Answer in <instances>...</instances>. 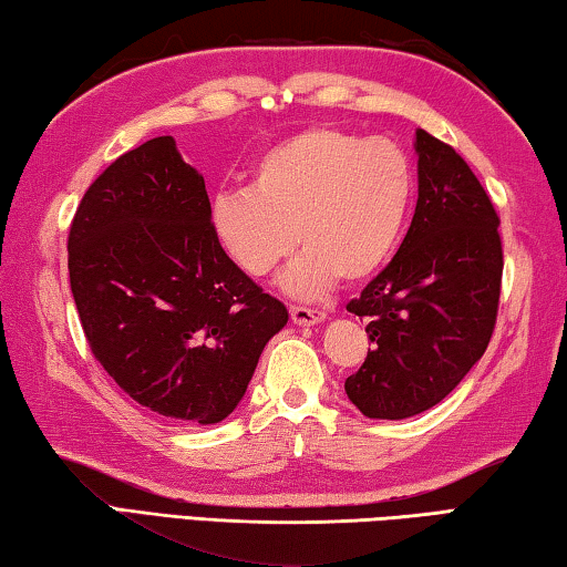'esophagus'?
<instances>
[{"label":"esophagus","instance_id":"esophagus-1","mask_svg":"<svg viewBox=\"0 0 567 567\" xmlns=\"http://www.w3.org/2000/svg\"><path fill=\"white\" fill-rule=\"evenodd\" d=\"M289 313H291V321L296 323V327H317V323L327 319V313L323 311L306 309V306H291Z\"/></svg>","mask_w":567,"mask_h":567}]
</instances>
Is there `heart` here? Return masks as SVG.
<instances>
[{"label": "heart", "mask_w": 567, "mask_h": 567, "mask_svg": "<svg viewBox=\"0 0 567 567\" xmlns=\"http://www.w3.org/2000/svg\"><path fill=\"white\" fill-rule=\"evenodd\" d=\"M414 168L389 137L331 125L293 133L261 153L250 188L218 190L210 226L240 274L264 278L301 246L284 274L296 299L327 291L337 276L361 284L382 271L404 234Z\"/></svg>", "instance_id": "b5f03b06"}]
</instances>
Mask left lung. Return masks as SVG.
Masks as SVG:
<instances>
[{
	"label": "left lung",
	"mask_w": 567,
	"mask_h": 567,
	"mask_svg": "<svg viewBox=\"0 0 567 567\" xmlns=\"http://www.w3.org/2000/svg\"><path fill=\"white\" fill-rule=\"evenodd\" d=\"M420 198L396 256L347 311L374 349L344 389L369 420H406L440 404L485 354L495 331L499 218L454 147L416 130Z\"/></svg>",
	"instance_id": "obj_1"
}]
</instances>
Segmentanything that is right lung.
<instances>
[{
  "mask_svg": "<svg viewBox=\"0 0 567 567\" xmlns=\"http://www.w3.org/2000/svg\"><path fill=\"white\" fill-rule=\"evenodd\" d=\"M68 268L92 354L127 396L178 422L226 420L289 321L220 248L206 181L171 135L120 155L90 185Z\"/></svg>",
  "mask_w": 567,
  "mask_h": 567,
  "instance_id": "add662e5",
  "label": "right lung"
}]
</instances>
